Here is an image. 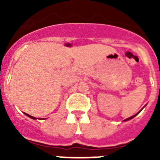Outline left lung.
I'll return each mask as SVG.
<instances>
[{
  "label": "left lung",
  "instance_id": "left-lung-1",
  "mask_svg": "<svg viewBox=\"0 0 160 160\" xmlns=\"http://www.w3.org/2000/svg\"><path fill=\"white\" fill-rule=\"evenodd\" d=\"M135 114V115H133V116H131V117H130V118H127V119H125V121H127V120H129V119H131V118H134V117H135V116H136V115H137V114Z\"/></svg>",
  "mask_w": 160,
  "mask_h": 160
}]
</instances>
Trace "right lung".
I'll return each mask as SVG.
<instances>
[{
  "instance_id": "obj_1",
  "label": "right lung",
  "mask_w": 160,
  "mask_h": 160,
  "mask_svg": "<svg viewBox=\"0 0 160 160\" xmlns=\"http://www.w3.org/2000/svg\"><path fill=\"white\" fill-rule=\"evenodd\" d=\"M26 114V115H27V116H29V118H32V119H36V118H35V117H33V116H31V115H29V114Z\"/></svg>"
}]
</instances>
